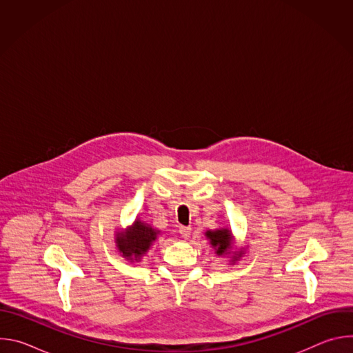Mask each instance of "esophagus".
Masks as SVG:
<instances>
[{
	"label": "esophagus",
	"mask_w": 353,
	"mask_h": 353,
	"mask_svg": "<svg viewBox=\"0 0 353 353\" xmlns=\"http://www.w3.org/2000/svg\"><path fill=\"white\" fill-rule=\"evenodd\" d=\"M179 233L181 234L183 239H188L190 234H191V228H188V226H180V228H179Z\"/></svg>",
	"instance_id": "esophagus-1"
}]
</instances>
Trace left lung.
I'll use <instances>...</instances> for the list:
<instances>
[{
    "mask_svg": "<svg viewBox=\"0 0 353 353\" xmlns=\"http://www.w3.org/2000/svg\"><path fill=\"white\" fill-rule=\"evenodd\" d=\"M207 236L211 240V244L216 248V254L222 256L225 251L230 247L232 244V236L228 229H221L215 232H207ZM236 257V256H234Z\"/></svg>",
    "mask_w": 353,
    "mask_h": 353,
    "instance_id": "1",
    "label": "left lung"
}]
</instances>
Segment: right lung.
Instances as JSON below:
<instances>
[{"mask_svg":"<svg viewBox=\"0 0 353 353\" xmlns=\"http://www.w3.org/2000/svg\"><path fill=\"white\" fill-rule=\"evenodd\" d=\"M158 230L152 229L149 225L142 223L141 221H135L132 228L117 236V247L124 257L141 259L157 239Z\"/></svg>","mask_w":353,"mask_h":353,"instance_id":"obj_1","label":"right lung"}]
</instances>
